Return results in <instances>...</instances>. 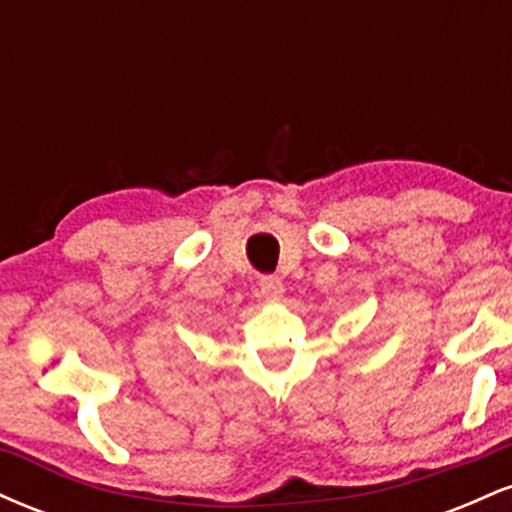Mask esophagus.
<instances>
[{"label":"esophagus","mask_w":512,"mask_h":512,"mask_svg":"<svg viewBox=\"0 0 512 512\" xmlns=\"http://www.w3.org/2000/svg\"><path fill=\"white\" fill-rule=\"evenodd\" d=\"M260 293L267 301H279L281 296H284V284H281V279L276 274H264L260 276Z\"/></svg>","instance_id":"obj_1"}]
</instances>
